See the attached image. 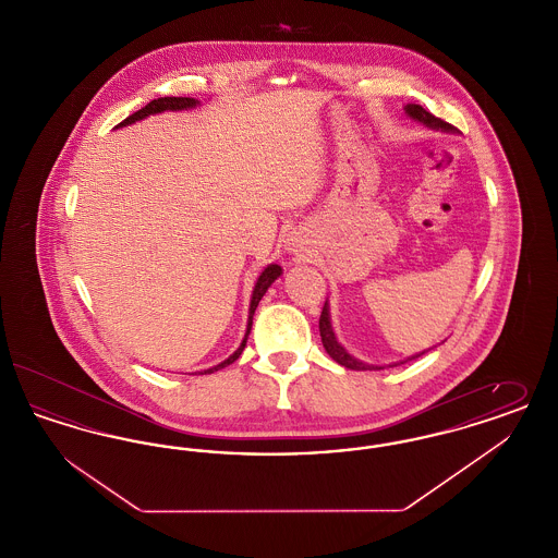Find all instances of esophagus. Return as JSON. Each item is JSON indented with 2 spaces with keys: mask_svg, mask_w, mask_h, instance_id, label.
Returning a JSON list of instances; mask_svg holds the SVG:
<instances>
[{
  "mask_svg": "<svg viewBox=\"0 0 558 558\" xmlns=\"http://www.w3.org/2000/svg\"><path fill=\"white\" fill-rule=\"evenodd\" d=\"M303 246H301V242L296 239H289V251H292V253H299Z\"/></svg>",
  "mask_w": 558,
  "mask_h": 558,
  "instance_id": "34e87169",
  "label": "esophagus"
}]
</instances>
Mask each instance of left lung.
Returning <instances> with one entry per match:
<instances>
[{
    "mask_svg": "<svg viewBox=\"0 0 558 558\" xmlns=\"http://www.w3.org/2000/svg\"><path fill=\"white\" fill-rule=\"evenodd\" d=\"M405 114H408L410 119H414V121L423 123L426 128H430V130L456 133V128H453V125L446 123V121H441V119H439V117H435V114H430V112L421 107V105H408V107H405ZM319 337H322V345L326 349V353H328L337 364L345 366L349 371H380V366L364 364V362L355 360L353 355H349L345 347L341 345V343L337 341L335 330H332V324H330V307H328V301L324 303V307H322V316H319ZM423 353H425V351H423ZM423 353H418V355H423ZM418 355H412V357H408V360H414V357H418ZM408 360H405V362H408ZM399 364H403V362H399ZM393 366H398V364H393Z\"/></svg>",
    "mask_w": 558,
    "mask_h": 558,
    "instance_id": "8db88e82",
    "label": "left lung"
}]
</instances>
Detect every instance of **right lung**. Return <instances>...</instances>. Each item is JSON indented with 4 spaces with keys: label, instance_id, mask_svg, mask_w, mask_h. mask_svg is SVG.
Here are the masks:
<instances>
[{
    "label": "right lung",
    "instance_id": "right-lung-1",
    "mask_svg": "<svg viewBox=\"0 0 558 558\" xmlns=\"http://www.w3.org/2000/svg\"><path fill=\"white\" fill-rule=\"evenodd\" d=\"M198 105V100L196 98H157V100H153V102H148L146 107L140 108L137 112H133L130 114L125 121H121L117 128H128V125H132L135 121H142V119H146V117H150V114H157V112H165V110H187V108H194ZM280 274H282V267L276 266V264H269V266L262 271V276L257 278V282H255V289H253V296H251V307H248V324H246V332H244V339H242V343H240L239 349L228 357V360H223L221 364H217V366H213L209 368V374L211 372L221 371V368H226V366H230V364H234L236 360L240 357V353H242V349L246 345V339H248V332H251V326H253V314H255V310H257V305H259V301H262V296L266 294L267 289L271 287V282L276 280V278H280Z\"/></svg>",
    "mask_w": 558,
    "mask_h": 558
}]
</instances>
